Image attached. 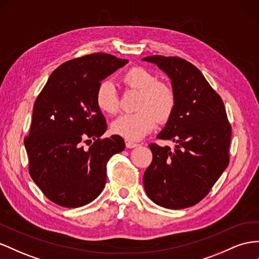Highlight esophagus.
Returning a JSON list of instances; mask_svg holds the SVG:
<instances>
[{"instance_id":"obj_1","label":"esophagus","mask_w":259,"mask_h":259,"mask_svg":"<svg viewBox=\"0 0 259 259\" xmlns=\"http://www.w3.org/2000/svg\"><path fill=\"white\" fill-rule=\"evenodd\" d=\"M125 146H126V148L131 149V148H135V147H137L139 145L133 143V142H130V141H126V142H125Z\"/></svg>"}]
</instances>
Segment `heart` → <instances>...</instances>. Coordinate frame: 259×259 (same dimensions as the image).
<instances>
[{"label": "heart", "mask_w": 259, "mask_h": 259, "mask_svg": "<svg viewBox=\"0 0 259 259\" xmlns=\"http://www.w3.org/2000/svg\"><path fill=\"white\" fill-rule=\"evenodd\" d=\"M127 87L141 92L138 112L124 113L112 123V132L127 141H138L156 126L157 121L166 122L176 109L177 98L169 83L158 81L157 77L143 67H133L124 74ZM96 103L102 112L114 114L120 108V100L114 83L103 80L98 86Z\"/></svg>", "instance_id": "heart-1"}]
</instances>
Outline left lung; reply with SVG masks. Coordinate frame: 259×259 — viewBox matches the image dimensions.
I'll return each instance as SVG.
<instances>
[{"label":"left lung","mask_w":259,"mask_h":259,"mask_svg":"<svg viewBox=\"0 0 259 259\" xmlns=\"http://www.w3.org/2000/svg\"><path fill=\"white\" fill-rule=\"evenodd\" d=\"M171 79L176 109L159 139L176 148L150 144L152 162L144 174V187L155 204L167 209L196 205L210 192L229 164L231 125L225 104L199 69L177 57L151 55Z\"/></svg>","instance_id":"obj_1"}]
</instances>
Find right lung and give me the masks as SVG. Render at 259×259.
Masks as SVG:
<instances>
[{
	"label": "right lung",
	"instance_id": "1",
	"mask_svg": "<svg viewBox=\"0 0 259 259\" xmlns=\"http://www.w3.org/2000/svg\"><path fill=\"white\" fill-rule=\"evenodd\" d=\"M127 60L94 53L67 61L50 75L33 104L25 147L29 174L42 193L57 205L85 206L101 194L107 162L124 150L118 135L100 139L106 118L96 103L98 86ZM95 142L88 150L85 139Z\"/></svg>",
	"mask_w": 259,
	"mask_h": 259
}]
</instances>
